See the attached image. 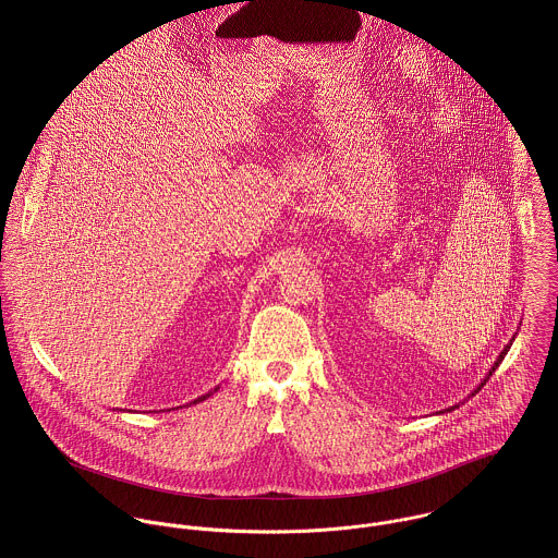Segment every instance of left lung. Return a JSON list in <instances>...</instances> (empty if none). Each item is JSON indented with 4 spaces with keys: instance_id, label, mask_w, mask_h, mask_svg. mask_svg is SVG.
Listing matches in <instances>:
<instances>
[{
    "instance_id": "obj_1",
    "label": "left lung",
    "mask_w": 558,
    "mask_h": 558,
    "mask_svg": "<svg viewBox=\"0 0 558 558\" xmlns=\"http://www.w3.org/2000/svg\"><path fill=\"white\" fill-rule=\"evenodd\" d=\"M511 341H513V339H511ZM509 348H511V343H507V345H505V350H502V352H500V354H498V359H496V363H494V365H492V369H489V372H487V376H485V380H487V378H489V376H492V372H494V369H496V367H498V365H500V363H502V359H505V354H507V350H509ZM485 380H483V383H481V385H478L477 389H475V391H473V396H477L478 391H481V387H483V385H485ZM456 408H458V403H456V405H451V408H445V410H447V412H451V410H456ZM445 410H442V412H445Z\"/></svg>"
}]
</instances>
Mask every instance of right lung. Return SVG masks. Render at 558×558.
<instances>
[{
	"instance_id": "obj_1",
	"label": "right lung",
	"mask_w": 558,
	"mask_h": 558,
	"mask_svg": "<svg viewBox=\"0 0 558 558\" xmlns=\"http://www.w3.org/2000/svg\"><path fill=\"white\" fill-rule=\"evenodd\" d=\"M215 391H217V389H215ZM215 391H213V393H215ZM213 393H206V396H202V398L195 399V401H193V403H197V401H204V399L210 398V396H213Z\"/></svg>"
}]
</instances>
